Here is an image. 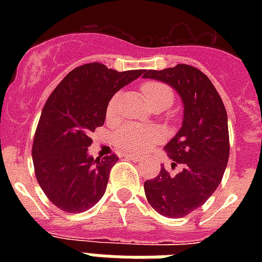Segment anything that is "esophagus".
Segmentation results:
<instances>
[{
    "label": "esophagus",
    "mask_w": 262,
    "mask_h": 262,
    "mask_svg": "<svg viewBox=\"0 0 262 262\" xmlns=\"http://www.w3.org/2000/svg\"><path fill=\"white\" fill-rule=\"evenodd\" d=\"M126 158L130 160H135V162H141V160H143V158H140V156L137 155H126Z\"/></svg>",
    "instance_id": "esophagus-1"
}]
</instances>
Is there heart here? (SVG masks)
<instances>
[{
	"label": "heart",
	"mask_w": 262,
	"mask_h": 262,
	"mask_svg": "<svg viewBox=\"0 0 262 262\" xmlns=\"http://www.w3.org/2000/svg\"><path fill=\"white\" fill-rule=\"evenodd\" d=\"M148 104L164 106L167 108L172 102L171 90L159 81H148L141 87ZM118 104V95H114L107 106V114L114 115ZM160 140V132L151 126H139V125H125L114 136V141L119 149L127 154H140L149 149Z\"/></svg>",
	"instance_id": "heart-1"
}]
</instances>
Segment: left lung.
Returning <instances> with one entry per match:
<instances>
[{
	"label": "left lung",
	"instance_id": "obj_1",
	"mask_svg": "<svg viewBox=\"0 0 262 262\" xmlns=\"http://www.w3.org/2000/svg\"><path fill=\"white\" fill-rule=\"evenodd\" d=\"M144 79L167 84L183 104L182 126L164 145V152L182 164L171 177L159 175L144 182L148 203L160 215L178 219L201 207L217 189L230 155L227 113L211 80L197 68L178 63L163 71H145Z\"/></svg>",
	"mask_w": 262,
	"mask_h": 262
}]
</instances>
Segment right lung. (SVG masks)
<instances>
[{
    "label": "right lung",
    "instance_id": "add662e5",
    "mask_svg": "<svg viewBox=\"0 0 262 262\" xmlns=\"http://www.w3.org/2000/svg\"><path fill=\"white\" fill-rule=\"evenodd\" d=\"M144 71L118 72L99 62L69 72L43 107L32 145L35 175L47 199L68 213L92 208L106 191L115 155L88 154L108 102Z\"/></svg>",
    "mask_w": 262,
    "mask_h": 262
}]
</instances>
